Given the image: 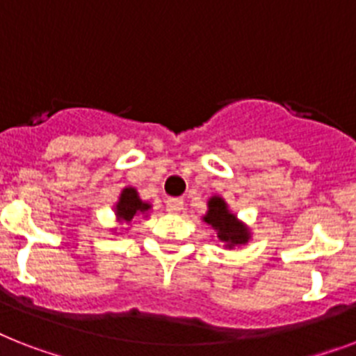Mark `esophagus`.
<instances>
[{
  "instance_id": "esophagus-1",
  "label": "esophagus",
  "mask_w": 356,
  "mask_h": 356,
  "mask_svg": "<svg viewBox=\"0 0 356 356\" xmlns=\"http://www.w3.org/2000/svg\"><path fill=\"white\" fill-rule=\"evenodd\" d=\"M183 207H184L183 199H168V201H166V210H168L170 213H179L181 210H183Z\"/></svg>"
}]
</instances>
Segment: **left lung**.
I'll return each mask as SVG.
<instances>
[{"label":"left lung","mask_w":356,"mask_h":356,"mask_svg":"<svg viewBox=\"0 0 356 356\" xmlns=\"http://www.w3.org/2000/svg\"><path fill=\"white\" fill-rule=\"evenodd\" d=\"M207 213L203 221L216 232L219 243H223L225 248L232 250L247 245L252 239V232L248 225H245L236 213L230 210L228 203L221 195H212L207 203Z\"/></svg>","instance_id":"1"}]
</instances>
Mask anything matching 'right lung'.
I'll use <instances>...</instances> for the list:
<instances>
[{
	"label": "right lung",
	"instance_id": "right-lung-1",
	"mask_svg": "<svg viewBox=\"0 0 356 356\" xmlns=\"http://www.w3.org/2000/svg\"><path fill=\"white\" fill-rule=\"evenodd\" d=\"M113 212H115V221L118 225H131L133 219L138 218V216L148 218L149 212H152V203L143 201L135 186H124L120 190L117 203L113 207ZM111 232H117V228H111Z\"/></svg>",
	"mask_w": 356,
	"mask_h": 356
}]
</instances>
